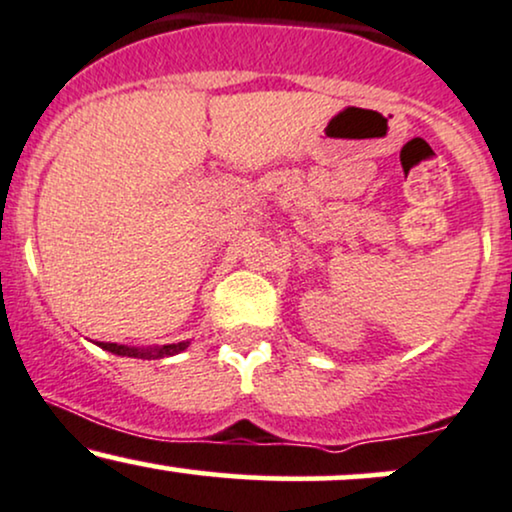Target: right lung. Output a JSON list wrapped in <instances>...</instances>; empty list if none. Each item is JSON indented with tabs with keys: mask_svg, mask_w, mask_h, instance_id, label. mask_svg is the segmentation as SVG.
<instances>
[{
	"mask_svg": "<svg viewBox=\"0 0 512 512\" xmlns=\"http://www.w3.org/2000/svg\"><path fill=\"white\" fill-rule=\"evenodd\" d=\"M102 350L119 354V357H134V359H162L172 357V354H179L189 347V342H177V345H162V347H148V350H138V347H126L117 345V342H100Z\"/></svg>",
	"mask_w": 512,
	"mask_h": 512,
	"instance_id": "1",
	"label": "right lung"
}]
</instances>
